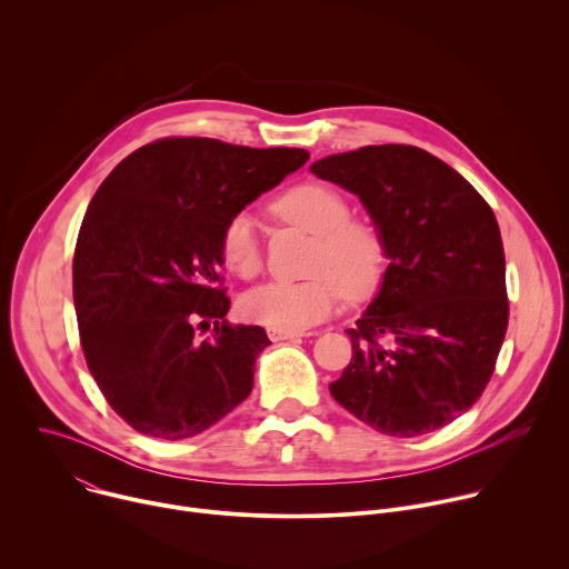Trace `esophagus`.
Masks as SVG:
<instances>
[{
	"label": "esophagus",
	"mask_w": 569,
	"mask_h": 569,
	"mask_svg": "<svg viewBox=\"0 0 569 569\" xmlns=\"http://www.w3.org/2000/svg\"><path fill=\"white\" fill-rule=\"evenodd\" d=\"M268 336H270V340L272 342H283V340H301L303 336H308V333H290V331H268Z\"/></svg>",
	"instance_id": "1"
}]
</instances>
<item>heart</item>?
Segmentation results:
<instances>
[{
  "label": "heart",
  "mask_w": 569,
  "mask_h": 569,
  "mask_svg": "<svg viewBox=\"0 0 569 569\" xmlns=\"http://www.w3.org/2000/svg\"><path fill=\"white\" fill-rule=\"evenodd\" d=\"M274 213L315 236L308 259V279L274 281L240 299V315L272 331H306L327 319L342 295L369 297L387 266L382 229L360 216H349V200L321 182H303L288 189L274 202ZM222 263L242 279H254L261 268L257 222L248 211L231 216L220 236Z\"/></svg>",
  "instance_id": "b5f03b06"
}]
</instances>
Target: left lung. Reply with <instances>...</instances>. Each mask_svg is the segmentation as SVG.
Listing matches in <instances>:
<instances>
[{"label":"left lung","instance_id":"8db88e82","mask_svg":"<svg viewBox=\"0 0 569 569\" xmlns=\"http://www.w3.org/2000/svg\"><path fill=\"white\" fill-rule=\"evenodd\" d=\"M310 171L362 200L389 257L378 297L347 329L353 356L333 398L389 437L448 426L489 385L509 323L493 209L417 146H365Z\"/></svg>","mask_w":569,"mask_h":569}]
</instances>
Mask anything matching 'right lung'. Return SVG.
Returning a JSON list of instances; mask_svg holds the SVG:
<instances>
[{
	"label": "right lung",
	"mask_w": 569,
	"mask_h": 569,
	"mask_svg": "<svg viewBox=\"0 0 569 569\" xmlns=\"http://www.w3.org/2000/svg\"><path fill=\"white\" fill-rule=\"evenodd\" d=\"M308 157L164 137L119 161L94 193L73 252L80 347L110 408L137 432L189 439L250 396L270 340L224 319L220 236Z\"/></svg>",
	"instance_id": "add662e5"
}]
</instances>
